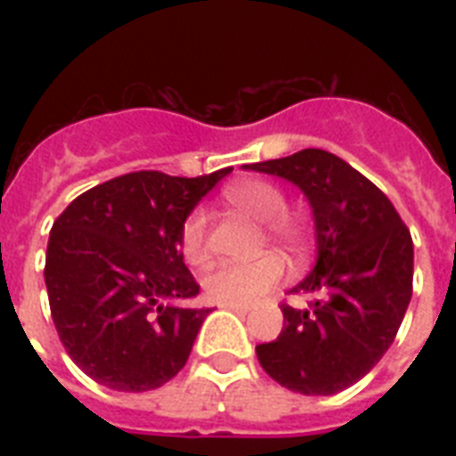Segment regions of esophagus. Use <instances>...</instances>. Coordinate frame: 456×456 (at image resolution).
<instances>
[{"instance_id":"esophagus-1","label":"esophagus","mask_w":456,"mask_h":456,"mask_svg":"<svg viewBox=\"0 0 456 456\" xmlns=\"http://www.w3.org/2000/svg\"><path fill=\"white\" fill-rule=\"evenodd\" d=\"M220 307L232 312H239V314H246L250 310V305H241V303H220Z\"/></svg>"}]
</instances>
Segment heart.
Masks as SVG:
<instances>
[{
	"label": "heart",
	"instance_id": "heart-1",
	"mask_svg": "<svg viewBox=\"0 0 456 456\" xmlns=\"http://www.w3.org/2000/svg\"><path fill=\"white\" fill-rule=\"evenodd\" d=\"M232 208L253 220L263 222L265 236L291 253H303L310 243V227L303 217L286 210V193L267 179H239L224 189ZM179 248L189 265L206 260V215L200 210L186 215L179 229ZM284 260L274 253L260 256L250 263L215 265L203 277V291L217 303H253L272 291L284 279Z\"/></svg>",
	"mask_w": 456,
	"mask_h": 456
}]
</instances>
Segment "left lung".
Returning <instances> with one entry per match:
<instances>
[{
    "mask_svg": "<svg viewBox=\"0 0 456 456\" xmlns=\"http://www.w3.org/2000/svg\"><path fill=\"white\" fill-rule=\"evenodd\" d=\"M298 186L314 215L317 265L281 305L284 329L256 347L260 367L289 390L336 395L369 374L393 346L411 298L414 243L388 196L322 149L246 165Z\"/></svg>",
    "mask_w": 456,
    "mask_h": 456,
    "instance_id": "left-lung-1",
    "label": "left lung"
}]
</instances>
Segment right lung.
Wrapping results in <instances>:
<instances>
[{"label":"right lung","instance_id":"right-lung-1","mask_svg":"<svg viewBox=\"0 0 456 456\" xmlns=\"http://www.w3.org/2000/svg\"><path fill=\"white\" fill-rule=\"evenodd\" d=\"M229 172H130L56 217L45 265L49 307L66 353L89 379L144 393L182 371L210 310L182 305L200 286L186 270L179 229Z\"/></svg>","mask_w":456,"mask_h":456}]
</instances>
